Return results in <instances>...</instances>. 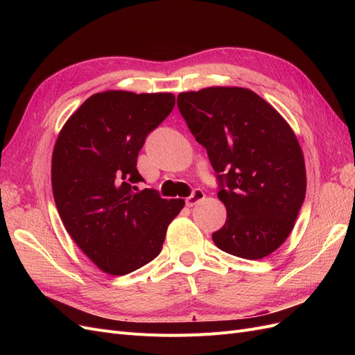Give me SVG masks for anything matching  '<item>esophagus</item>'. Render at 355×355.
Segmentation results:
<instances>
[{
	"label": "esophagus",
	"instance_id": "esophagus-1",
	"mask_svg": "<svg viewBox=\"0 0 355 355\" xmlns=\"http://www.w3.org/2000/svg\"><path fill=\"white\" fill-rule=\"evenodd\" d=\"M204 197H206V194H204L201 189H194V192H192V194L187 198V206L194 207L198 201L204 200Z\"/></svg>",
	"mask_w": 355,
	"mask_h": 355
}]
</instances>
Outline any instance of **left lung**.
<instances>
[{
	"label": "left lung",
	"instance_id": "1",
	"mask_svg": "<svg viewBox=\"0 0 355 355\" xmlns=\"http://www.w3.org/2000/svg\"><path fill=\"white\" fill-rule=\"evenodd\" d=\"M178 106L207 149L227 207L213 243L243 259L271 254L292 232L306 192L304 154L292 127L243 87L179 93Z\"/></svg>",
	"mask_w": 355,
	"mask_h": 355
}]
</instances>
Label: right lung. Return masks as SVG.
<instances>
[{
	"label": "right lung",
	"mask_w": 355,
	"mask_h": 355,
	"mask_svg": "<svg viewBox=\"0 0 355 355\" xmlns=\"http://www.w3.org/2000/svg\"><path fill=\"white\" fill-rule=\"evenodd\" d=\"M175 106L171 93H96L62 127L51 157V188L68 234L106 274L125 275L154 261L182 198L137 191L146 136Z\"/></svg>",
	"instance_id": "1"
}]
</instances>
